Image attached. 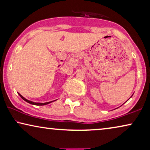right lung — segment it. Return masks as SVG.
I'll list each match as a JSON object with an SVG mask.
<instances>
[{
    "mask_svg": "<svg viewBox=\"0 0 150 150\" xmlns=\"http://www.w3.org/2000/svg\"><path fill=\"white\" fill-rule=\"evenodd\" d=\"M19 95H20V97H21L22 99H23L24 101H26V102H28V103H29V104H33V105H37V106H43V105H46V104H49V103H50L51 102H45V103H38V102H32V101H30V100H26V98H24L23 96H21L20 95V94L19 93Z\"/></svg>",
    "mask_w": 150,
    "mask_h": 150,
    "instance_id": "1",
    "label": "right lung"
}]
</instances>
